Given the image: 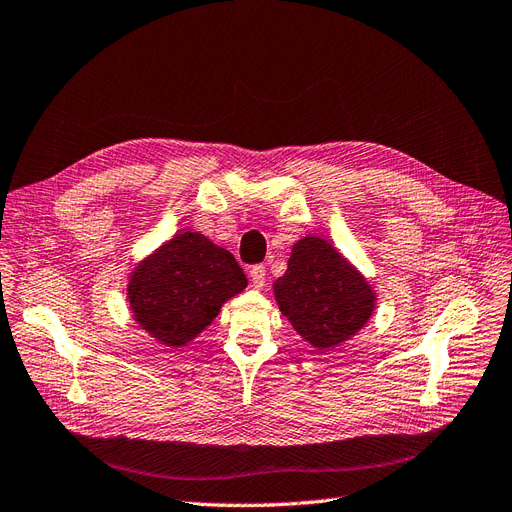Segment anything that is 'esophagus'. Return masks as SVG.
<instances>
[{"mask_svg":"<svg viewBox=\"0 0 512 512\" xmlns=\"http://www.w3.org/2000/svg\"><path fill=\"white\" fill-rule=\"evenodd\" d=\"M251 280H253L255 289H263V285H266V266H261V263L253 266L251 268Z\"/></svg>","mask_w":512,"mask_h":512,"instance_id":"34e87169","label":"esophagus"}]
</instances>
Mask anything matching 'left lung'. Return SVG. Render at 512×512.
I'll list each match as a JSON object with an SVG mask.
<instances>
[{"label": "left lung", "mask_w": 512, "mask_h": 512, "mask_svg": "<svg viewBox=\"0 0 512 512\" xmlns=\"http://www.w3.org/2000/svg\"><path fill=\"white\" fill-rule=\"evenodd\" d=\"M280 312L316 350H331L361 331L375 310L367 278L318 236L293 244L285 276L274 282Z\"/></svg>", "instance_id": "8db88e82"}]
</instances>
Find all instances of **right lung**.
I'll return each instance as SVG.
<instances>
[{"instance_id": "add662e5", "label": "right lung", "mask_w": 512, "mask_h": 512, "mask_svg": "<svg viewBox=\"0 0 512 512\" xmlns=\"http://www.w3.org/2000/svg\"><path fill=\"white\" fill-rule=\"evenodd\" d=\"M244 287L246 276L234 255L204 234L187 230L130 272L126 295L141 329L168 348H181Z\"/></svg>"}]
</instances>
